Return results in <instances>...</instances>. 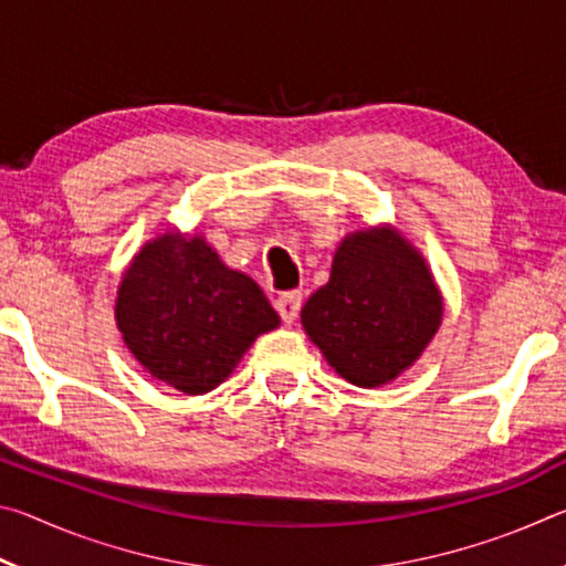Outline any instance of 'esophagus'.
<instances>
[{
	"mask_svg": "<svg viewBox=\"0 0 566 566\" xmlns=\"http://www.w3.org/2000/svg\"><path fill=\"white\" fill-rule=\"evenodd\" d=\"M274 306H276V312H280V317L286 324H292L296 319V314H300V310H302V294L300 292H284V294L276 296Z\"/></svg>",
	"mask_w": 566,
	"mask_h": 566,
	"instance_id": "1",
	"label": "esophagus"
}]
</instances>
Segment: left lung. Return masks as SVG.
I'll use <instances>...</instances> for the list:
<instances>
[{"mask_svg": "<svg viewBox=\"0 0 566 566\" xmlns=\"http://www.w3.org/2000/svg\"><path fill=\"white\" fill-rule=\"evenodd\" d=\"M444 300L424 256L391 224L342 239L329 282L302 310V327L342 379L385 387L442 327Z\"/></svg>", "mask_w": 566, "mask_h": 566, "instance_id": "8db88e82", "label": "left lung"}]
</instances>
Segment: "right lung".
<instances>
[{"mask_svg":"<svg viewBox=\"0 0 566 566\" xmlns=\"http://www.w3.org/2000/svg\"><path fill=\"white\" fill-rule=\"evenodd\" d=\"M114 319L139 367L189 397L217 389L260 334L280 327L252 276L227 266L199 232L177 227L132 256Z\"/></svg>","mask_w":566,"mask_h":566,"instance_id":"1","label":"right lung"}]
</instances>
